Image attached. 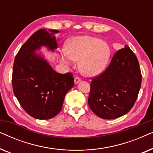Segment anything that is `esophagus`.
Listing matches in <instances>:
<instances>
[{"label":"esophagus","instance_id":"obj_1","mask_svg":"<svg viewBox=\"0 0 153 153\" xmlns=\"http://www.w3.org/2000/svg\"><path fill=\"white\" fill-rule=\"evenodd\" d=\"M80 81H81V79L79 78V77H75L74 78V83L75 84H77V83H78L79 82H80Z\"/></svg>","mask_w":153,"mask_h":153}]
</instances>
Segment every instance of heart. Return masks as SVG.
<instances>
[{"label": "heart", "mask_w": 153, "mask_h": 153, "mask_svg": "<svg viewBox=\"0 0 153 153\" xmlns=\"http://www.w3.org/2000/svg\"><path fill=\"white\" fill-rule=\"evenodd\" d=\"M66 51L60 53V60L71 65L79 61V70L83 76L95 77L105 70L111 51L106 42L89 35H81L71 39L66 44Z\"/></svg>", "instance_id": "obj_1"}]
</instances>
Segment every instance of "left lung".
Returning <instances> with one entry per match:
<instances>
[{"label": "left lung", "instance_id": "1", "mask_svg": "<svg viewBox=\"0 0 153 153\" xmlns=\"http://www.w3.org/2000/svg\"><path fill=\"white\" fill-rule=\"evenodd\" d=\"M141 85L139 61L130 48L125 45L113 56L106 70L92 80L88 105L100 118H119L132 108Z\"/></svg>", "mask_w": 153, "mask_h": 153}]
</instances>
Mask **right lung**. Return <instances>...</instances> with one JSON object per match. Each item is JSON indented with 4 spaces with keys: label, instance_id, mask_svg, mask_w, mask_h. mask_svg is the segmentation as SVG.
Instances as JSON below:
<instances>
[{
    "label": "right lung",
    "instance_id": "add662e5",
    "mask_svg": "<svg viewBox=\"0 0 153 153\" xmlns=\"http://www.w3.org/2000/svg\"><path fill=\"white\" fill-rule=\"evenodd\" d=\"M58 30L40 29L21 47L14 62V94L27 114L39 120H49L61 111L67 93L74 86L71 73L56 72L45 59L42 47L53 52L58 48Z\"/></svg>",
    "mask_w": 153,
    "mask_h": 153
}]
</instances>
